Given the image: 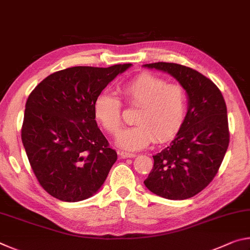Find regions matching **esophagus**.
Listing matches in <instances>:
<instances>
[{"instance_id": "esophagus-1", "label": "esophagus", "mask_w": 250, "mask_h": 250, "mask_svg": "<svg viewBox=\"0 0 250 250\" xmlns=\"http://www.w3.org/2000/svg\"><path fill=\"white\" fill-rule=\"evenodd\" d=\"M119 154H120L121 158H124V159L133 158V156H135L134 153H131V152H126V151H120Z\"/></svg>"}]
</instances>
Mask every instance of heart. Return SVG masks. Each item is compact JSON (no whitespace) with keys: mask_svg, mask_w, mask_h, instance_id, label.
Masks as SVG:
<instances>
[{"mask_svg":"<svg viewBox=\"0 0 250 250\" xmlns=\"http://www.w3.org/2000/svg\"><path fill=\"white\" fill-rule=\"evenodd\" d=\"M125 105L138 110L134 124L122 131L117 141L121 147L137 151L154 140H172L183 125L188 112V94L184 87L167 83L166 79L152 74H141L117 88ZM117 96L101 92L96 97L94 112L103 128L116 135L124 125L122 103Z\"/></svg>","mask_w":250,"mask_h":250,"instance_id":"b5f03b06","label":"heart"}]
</instances>
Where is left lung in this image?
<instances>
[{
	"instance_id": "obj_1",
	"label": "left lung",
	"mask_w": 250,
	"mask_h": 250,
	"mask_svg": "<svg viewBox=\"0 0 250 250\" xmlns=\"http://www.w3.org/2000/svg\"><path fill=\"white\" fill-rule=\"evenodd\" d=\"M146 66L179 80L188 94V110L174 140L153 155L145 185L167 200H186L213 181L225 156L229 145L225 100L216 84L195 69L162 62Z\"/></svg>"
}]
</instances>
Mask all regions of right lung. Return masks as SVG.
<instances>
[{
  "label": "right lung",
  "mask_w": 250,
  "mask_h": 250,
  "mask_svg": "<svg viewBox=\"0 0 250 250\" xmlns=\"http://www.w3.org/2000/svg\"><path fill=\"white\" fill-rule=\"evenodd\" d=\"M130 66L70 67L47 76L28 96L21 137L37 181L55 198L86 200L107 179L117 152L97 125L94 103Z\"/></svg>",
  "instance_id": "right-lung-1"
}]
</instances>
